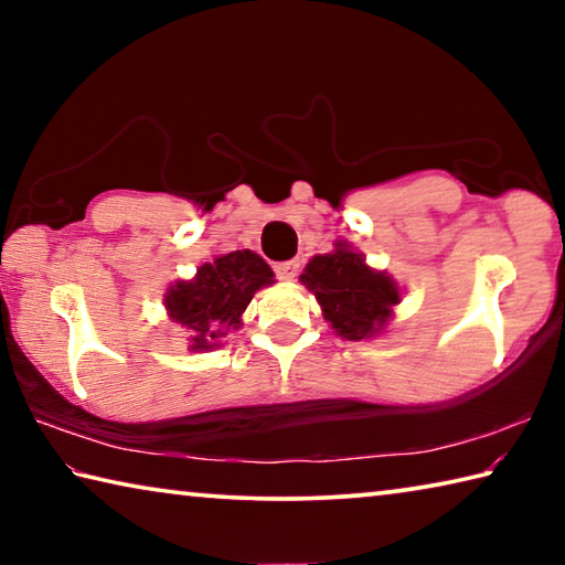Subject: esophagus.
<instances>
[{
    "label": "esophagus",
    "instance_id": "esophagus-1",
    "mask_svg": "<svg viewBox=\"0 0 565 565\" xmlns=\"http://www.w3.org/2000/svg\"><path fill=\"white\" fill-rule=\"evenodd\" d=\"M274 271H276V276H279V279H284V281H294V276L299 274V262H279L274 266Z\"/></svg>",
    "mask_w": 565,
    "mask_h": 565
}]
</instances>
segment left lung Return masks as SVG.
<instances>
[{
  "instance_id": "8db88e82",
  "label": "left lung",
  "mask_w": 565,
  "mask_h": 565,
  "mask_svg": "<svg viewBox=\"0 0 565 565\" xmlns=\"http://www.w3.org/2000/svg\"><path fill=\"white\" fill-rule=\"evenodd\" d=\"M299 281L317 296L333 333L347 341L384 333L401 303V286L394 276L369 266L366 256L343 238H337L333 252L313 256Z\"/></svg>"
}]
</instances>
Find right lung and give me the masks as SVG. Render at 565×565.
Returning <instances> with one entry per match:
<instances>
[{
  "label": "right lung",
  "mask_w": 565,
  "mask_h": 565,
  "mask_svg": "<svg viewBox=\"0 0 565 565\" xmlns=\"http://www.w3.org/2000/svg\"><path fill=\"white\" fill-rule=\"evenodd\" d=\"M276 284L271 266L252 248L216 254L191 279H179L164 294L169 321L189 333V351L222 347L228 331L244 327V311L254 294Z\"/></svg>",
  "instance_id": "obj_1"
}]
</instances>
